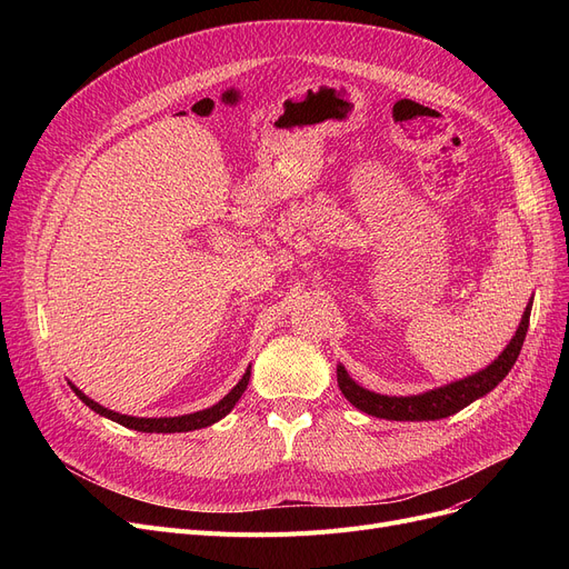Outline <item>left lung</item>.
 <instances>
[{
  "label": "left lung",
  "instance_id": "1",
  "mask_svg": "<svg viewBox=\"0 0 569 569\" xmlns=\"http://www.w3.org/2000/svg\"><path fill=\"white\" fill-rule=\"evenodd\" d=\"M530 309H532V302L523 311L517 337L498 355V360L493 365H489L487 369H482L480 373L468 376L463 380L438 387V390L417 395V397H385V395L369 392V390H365V387L357 385L355 380H350L346 369L339 365L337 367L339 390L355 408H360L362 412L373 415V417H382V420H397V422H401V420H406V422L442 420V417H450V415L459 412L461 408H466L468 403H472L475 399H480L487 392H491L493 387L507 373H510V369L515 367L517 357L521 352L526 332H528Z\"/></svg>",
  "mask_w": 569,
  "mask_h": 569
}]
</instances>
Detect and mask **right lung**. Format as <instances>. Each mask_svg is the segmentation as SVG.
Wrapping results in <instances>:
<instances>
[{"label":"right lung","mask_w":569,"mask_h":569,"mask_svg":"<svg viewBox=\"0 0 569 569\" xmlns=\"http://www.w3.org/2000/svg\"><path fill=\"white\" fill-rule=\"evenodd\" d=\"M249 378H251V371L247 369L242 380H239L217 406L191 412V415H182V417H129V415H119V412H112V410L99 406L97 401H92L89 397H84L80 390H76L73 385L71 387H73V392L82 399L84 406H89L94 412L108 417V420L122 425L127 429H136V431H142V433H182V431H196V429H202V427L219 422L221 417H226L234 408L239 397L244 395Z\"/></svg>","instance_id":"1"}]
</instances>
